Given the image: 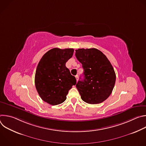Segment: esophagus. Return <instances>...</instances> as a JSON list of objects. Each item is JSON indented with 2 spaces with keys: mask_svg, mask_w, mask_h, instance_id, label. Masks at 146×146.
Listing matches in <instances>:
<instances>
[{
  "mask_svg": "<svg viewBox=\"0 0 146 146\" xmlns=\"http://www.w3.org/2000/svg\"><path fill=\"white\" fill-rule=\"evenodd\" d=\"M75 77H76V80H77V81H78V75H76Z\"/></svg>",
  "mask_w": 146,
  "mask_h": 146,
  "instance_id": "1",
  "label": "esophagus"
}]
</instances>
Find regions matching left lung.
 Masks as SVG:
<instances>
[{
  "label": "left lung",
  "instance_id": "obj_1",
  "mask_svg": "<svg viewBox=\"0 0 146 146\" xmlns=\"http://www.w3.org/2000/svg\"><path fill=\"white\" fill-rule=\"evenodd\" d=\"M75 51L76 56L84 69V79L76 84L81 98L93 105L103 102L110 95L115 85L113 67L106 55L96 48Z\"/></svg>",
  "mask_w": 146,
  "mask_h": 146
}]
</instances>
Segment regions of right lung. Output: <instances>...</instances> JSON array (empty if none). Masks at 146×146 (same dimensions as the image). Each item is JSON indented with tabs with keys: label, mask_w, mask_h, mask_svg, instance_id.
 Here are the masks:
<instances>
[{
	"label": "right lung",
	"mask_w": 146,
	"mask_h": 146,
	"mask_svg": "<svg viewBox=\"0 0 146 146\" xmlns=\"http://www.w3.org/2000/svg\"><path fill=\"white\" fill-rule=\"evenodd\" d=\"M73 48H52L41 58L36 70L35 82L37 91L43 100L57 105L66 99V95L76 84L74 76L66 67L72 57Z\"/></svg>",
	"instance_id": "1"
}]
</instances>
